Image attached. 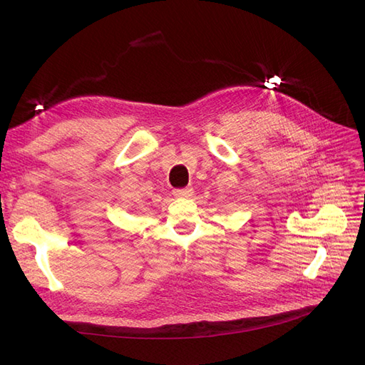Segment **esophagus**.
Instances as JSON below:
<instances>
[{"label": "esophagus", "instance_id": "esophagus-1", "mask_svg": "<svg viewBox=\"0 0 365 365\" xmlns=\"http://www.w3.org/2000/svg\"><path fill=\"white\" fill-rule=\"evenodd\" d=\"M173 195L176 197H190L193 195L192 187H185V189H176L173 190Z\"/></svg>", "mask_w": 365, "mask_h": 365}]
</instances>
